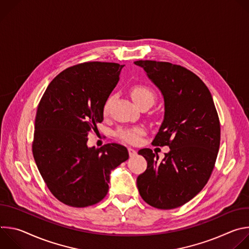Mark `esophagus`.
I'll list each match as a JSON object with an SVG mask.
<instances>
[{
  "label": "esophagus",
  "instance_id": "1",
  "mask_svg": "<svg viewBox=\"0 0 249 249\" xmlns=\"http://www.w3.org/2000/svg\"><path fill=\"white\" fill-rule=\"evenodd\" d=\"M128 152H129V156L132 158V157H135L136 155H137V152L134 150V149H131V148H129L128 149Z\"/></svg>",
  "mask_w": 249,
  "mask_h": 249
}]
</instances>
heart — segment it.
Masks as SVG:
<instances>
[{
  "instance_id": "b5f03b06",
  "label": "heart",
  "mask_w": 249,
  "mask_h": 249,
  "mask_svg": "<svg viewBox=\"0 0 249 249\" xmlns=\"http://www.w3.org/2000/svg\"><path fill=\"white\" fill-rule=\"evenodd\" d=\"M130 94L132 99L134 100V102L138 105L144 101H155V94L154 92L148 89L147 87L144 86H133L130 89ZM111 104V97H109L107 100L105 101L104 105H103V115H107L108 111H109V107ZM143 134V129L139 128V127H134V128H126V129H120L117 131L116 135L118 136V138L126 143L129 144H136L139 142L140 136Z\"/></svg>"
}]
</instances>
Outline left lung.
<instances>
[{
  "mask_svg": "<svg viewBox=\"0 0 249 249\" xmlns=\"http://www.w3.org/2000/svg\"><path fill=\"white\" fill-rule=\"evenodd\" d=\"M134 64L163 95V121L153 145L170 149L160 161L151 149L139 151L148 166L138 176L137 187L149 205L174 209L194 198L210 178L220 148L219 116L209 89L191 71L168 62Z\"/></svg>",
  "mask_w": 249,
  "mask_h": 249,
  "instance_id": "obj_1",
  "label": "left lung"
}]
</instances>
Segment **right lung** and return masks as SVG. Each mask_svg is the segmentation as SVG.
Listing matches in <instances>:
<instances>
[{
  "label": "right lung",
  "instance_id": "obj_1",
  "mask_svg": "<svg viewBox=\"0 0 249 249\" xmlns=\"http://www.w3.org/2000/svg\"><path fill=\"white\" fill-rule=\"evenodd\" d=\"M123 67L106 62L70 67L53 79L38 104L33 158L51 193L68 206L100 202L108 192L111 170L129 158L118 144L87 145L88 135L103 120V105Z\"/></svg>",
  "mask_w": 249,
  "mask_h": 249
}]
</instances>
